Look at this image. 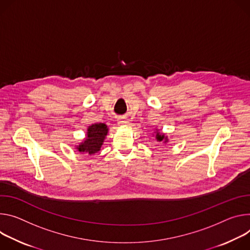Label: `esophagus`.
I'll return each mask as SVG.
<instances>
[{"mask_svg": "<svg viewBox=\"0 0 250 250\" xmlns=\"http://www.w3.org/2000/svg\"><path fill=\"white\" fill-rule=\"evenodd\" d=\"M119 125H125V126H130L131 125V120L129 119H120L118 121Z\"/></svg>", "mask_w": 250, "mask_h": 250, "instance_id": "1", "label": "esophagus"}]
</instances>
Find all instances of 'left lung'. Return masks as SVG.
Returning a JSON list of instances; mask_svg holds the SVG:
<instances>
[{
  "label": "left lung",
  "instance_id": "1",
  "mask_svg": "<svg viewBox=\"0 0 250 250\" xmlns=\"http://www.w3.org/2000/svg\"><path fill=\"white\" fill-rule=\"evenodd\" d=\"M156 139L159 142H164V143H167L168 142V137L165 136V134L160 133L158 131H156Z\"/></svg>",
  "mask_w": 250,
  "mask_h": 250
}]
</instances>
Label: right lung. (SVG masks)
<instances>
[{
	"mask_svg": "<svg viewBox=\"0 0 250 250\" xmlns=\"http://www.w3.org/2000/svg\"><path fill=\"white\" fill-rule=\"evenodd\" d=\"M108 128L104 123H95L88 127L86 132V138L77 147V151L80 153H87L93 155L100 151L103 145L105 137L107 136Z\"/></svg>",
	"mask_w": 250,
	"mask_h": 250,
	"instance_id": "1",
	"label": "right lung"
}]
</instances>
